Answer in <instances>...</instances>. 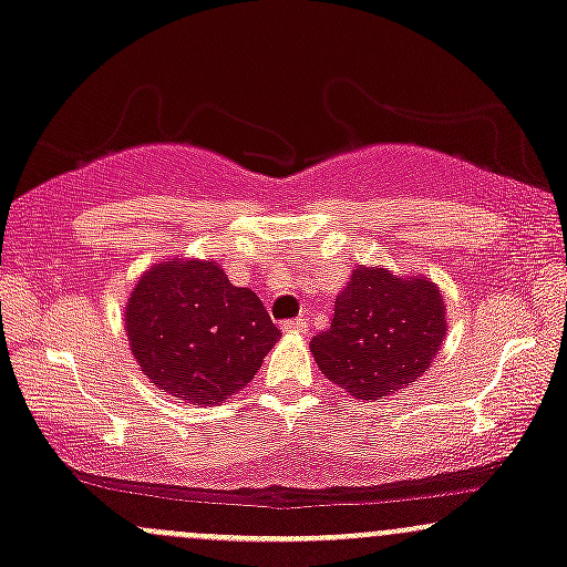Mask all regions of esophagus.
Here are the masks:
<instances>
[{"label":"esophagus","instance_id":"34e87169","mask_svg":"<svg viewBox=\"0 0 567 567\" xmlns=\"http://www.w3.org/2000/svg\"><path fill=\"white\" fill-rule=\"evenodd\" d=\"M282 331L285 333H303L307 331V320H301V317H298V320H285Z\"/></svg>","mask_w":567,"mask_h":567}]
</instances>
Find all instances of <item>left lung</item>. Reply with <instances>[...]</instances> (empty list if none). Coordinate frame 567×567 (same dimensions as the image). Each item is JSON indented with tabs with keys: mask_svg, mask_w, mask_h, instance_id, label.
I'll return each instance as SVG.
<instances>
[{
	"mask_svg": "<svg viewBox=\"0 0 567 567\" xmlns=\"http://www.w3.org/2000/svg\"><path fill=\"white\" fill-rule=\"evenodd\" d=\"M446 336L444 296L427 277L358 266L309 341L317 369L360 401H379L427 371Z\"/></svg>",
	"mask_w": 567,
	"mask_h": 567,
	"instance_id": "obj_1",
	"label": "left lung"
}]
</instances>
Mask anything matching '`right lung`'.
<instances>
[{
  "mask_svg": "<svg viewBox=\"0 0 567 567\" xmlns=\"http://www.w3.org/2000/svg\"><path fill=\"white\" fill-rule=\"evenodd\" d=\"M126 336L161 393L215 406L258 374L279 328L260 298L228 282L215 260L166 258L136 279Z\"/></svg>",
  "mask_w": 567,
  "mask_h": 567,
  "instance_id": "right-lung-1",
  "label": "right lung"
}]
</instances>
